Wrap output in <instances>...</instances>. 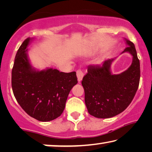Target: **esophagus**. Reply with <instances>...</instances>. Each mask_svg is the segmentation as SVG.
Instances as JSON below:
<instances>
[{"instance_id":"esophagus-1","label":"esophagus","mask_w":152,"mask_h":152,"mask_svg":"<svg viewBox=\"0 0 152 152\" xmlns=\"http://www.w3.org/2000/svg\"><path fill=\"white\" fill-rule=\"evenodd\" d=\"M76 75H77V78H78V82H81V80H82V78H83V76H84V73L82 72V71L81 70H77Z\"/></svg>"}]
</instances>
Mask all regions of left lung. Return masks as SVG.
<instances>
[{
    "mask_svg": "<svg viewBox=\"0 0 152 152\" xmlns=\"http://www.w3.org/2000/svg\"><path fill=\"white\" fill-rule=\"evenodd\" d=\"M126 48L123 53L132 56L127 70L113 74L110 66L115 58L108 59L102 65L89 66L82 85L89 114L100 119L116 116L127 109L137 91L140 79V64L135 45L124 38Z\"/></svg>",
    "mask_w": 152,
    "mask_h": 152,
    "instance_id": "1",
    "label": "left lung"
}]
</instances>
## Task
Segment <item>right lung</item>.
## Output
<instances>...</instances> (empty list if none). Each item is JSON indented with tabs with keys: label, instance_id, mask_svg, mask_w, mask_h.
I'll use <instances>...</instances> for the list:
<instances>
[{
	"label": "right lung",
	"instance_id": "right-lung-1",
	"mask_svg": "<svg viewBox=\"0 0 152 152\" xmlns=\"http://www.w3.org/2000/svg\"><path fill=\"white\" fill-rule=\"evenodd\" d=\"M28 37L18 50L12 70V88L18 103L28 115L39 121L60 117L71 89L78 83L76 72L65 73L47 68L39 70L30 62Z\"/></svg>",
	"mask_w": 152,
	"mask_h": 152
}]
</instances>
